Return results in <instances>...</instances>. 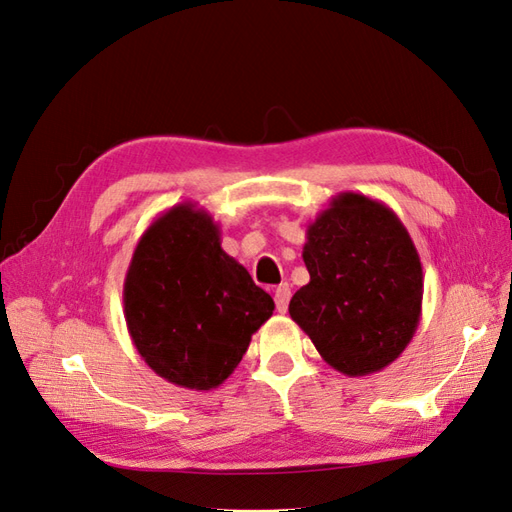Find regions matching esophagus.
Segmentation results:
<instances>
[{"instance_id":"esophagus-1","label":"esophagus","mask_w":512,"mask_h":512,"mask_svg":"<svg viewBox=\"0 0 512 512\" xmlns=\"http://www.w3.org/2000/svg\"><path fill=\"white\" fill-rule=\"evenodd\" d=\"M276 308H278V313H286V308H289V299H291V286L289 284H280L278 289H276Z\"/></svg>"}]
</instances>
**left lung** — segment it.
Masks as SVG:
<instances>
[{"label":"left lung","mask_w":512,"mask_h":512,"mask_svg":"<svg viewBox=\"0 0 512 512\" xmlns=\"http://www.w3.org/2000/svg\"><path fill=\"white\" fill-rule=\"evenodd\" d=\"M302 258L310 282L289 313L321 358L350 378L400 358L423 299L421 260L400 217L378 199L339 193L308 223Z\"/></svg>","instance_id":"left-lung-1"}]
</instances>
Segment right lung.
I'll return each instance as SVG.
<instances>
[{"instance_id":"right-lung-1","label":"right lung","mask_w":512,"mask_h":512,"mask_svg":"<svg viewBox=\"0 0 512 512\" xmlns=\"http://www.w3.org/2000/svg\"><path fill=\"white\" fill-rule=\"evenodd\" d=\"M273 308L271 295L223 252L213 215L193 202L152 221L123 282L136 352L156 376L191 391L230 378Z\"/></svg>"}]
</instances>
